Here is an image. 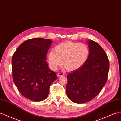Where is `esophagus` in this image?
<instances>
[{"label": "esophagus", "mask_w": 121, "mask_h": 121, "mask_svg": "<svg viewBox=\"0 0 121 121\" xmlns=\"http://www.w3.org/2000/svg\"><path fill=\"white\" fill-rule=\"evenodd\" d=\"M64 75V74L63 73H57V76L59 77H60L62 76H63Z\"/></svg>", "instance_id": "1"}]
</instances>
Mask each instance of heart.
<instances>
[{
  "mask_svg": "<svg viewBox=\"0 0 121 121\" xmlns=\"http://www.w3.org/2000/svg\"><path fill=\"white\" fill-rule=\"evenodd\" d=\"M89 56L88 46L83 43L67 41L56 46L48 54V63L52 70H57L62 64L72 72L82 66Z\"/></svg>",
  "mask_w": 121,
  "mask_h": 121,
  "instance_id": "b5f03b06",
  "label": "heart"
}]
</instances>
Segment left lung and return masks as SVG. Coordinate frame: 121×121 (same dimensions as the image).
<instances>
[{
	"label": "left lung",
	"mask_w": 121,
	"mask_h": 121,
	"mask_svg": "<svg viewBox=\"0 0 121 121\" xmlns=\"http://www.w3.org/2000/svg\"><path fill=\"white\" fill-rule=\"evenodd\" d=\"M89 56L85 64L67 76L66 92L74 103L81 104L95 98L106 84L109 62L104 49L98 43L89 40Z\"/></svg>",
	"instance_id": "1"
}]
</instances>
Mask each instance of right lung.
Wrapping results in <instances>:
<instances>
[{
  "label": "right lung",
  "instance_id": "right-lung-1",
  "mask_svg": "<svg viewBox=\"0 0 121 121\" xmlns=\"http://www.w3.org/2000/svg\"><path fill=\"white\" fill-rule=\"evenodd\" d=\"M51 40L35 38L27 40L17 48L12 59V76L23 97L39 102L48 97L49 87L57 79L45 61Z\"/></svg>",
  "mask_w": 121,
  "mask_h": 121
}]
</instances>
